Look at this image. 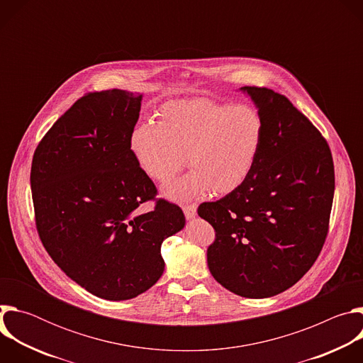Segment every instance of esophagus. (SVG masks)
I'll list each match as a JSON object with an SVG mask.
<instances>
[{
	"label": "esophagus",
	"instance_id": "obj_1",
	"mask_svg": "<svg viewBox=\"0 0 363 363\" xmlns=\"http://www.w3.org/2000/svg\"><path fill=\"white\" fill-rule=\"evenodd\" d=\"M182 210H184V214H185L186 220H192V218L196 216V205H195V203L185 205Z\"/></svg>",
	"mask_w": 363,
	"mask_h": 363
}]
</instances>
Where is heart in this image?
I'll return each instance as SVG.
<instances>
[{
    "label": "heart",
    "instance_id": "obj_1",
    "mask_svg": "<svg viewBox=\"0 0 363 363\" xmlns=\"http://www.w3.org/2000/svg\"><path fill=\"white\" fill-rule=\"evenodd\" d=\"M264 139V122L248 105L208 99L165 103L160 122H145L130 135L138 167L152 179L165 182L185 164L191 172L165 186L167 196L191 199L210 188L230 192L252 171Z\"/></svg>",
    "mask_w": 363,
    "mask_h": 363
}]
</instances>
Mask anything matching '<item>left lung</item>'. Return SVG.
Returning a JSON list of instances; mask_svg holds the SVG:
<instances>
[{"instance_id": "left-lung-1", "label": "left lung", "mask_w": 363, "mask_h": 363, "mask_svg": "<svg viewBox=\"0 0 363 363\" xmlns=\"http://www.w3.org/2000/svg\"><path fill=\"white\" fill-rule=\"evenodd\" d=\"M264 122L250 175L198 216L216 230L206 250L213 277L248 298L276 296L313 266L325 244L335 194L326 139L291 101L272 89H240Z\"/></svg>"}]
</instances>
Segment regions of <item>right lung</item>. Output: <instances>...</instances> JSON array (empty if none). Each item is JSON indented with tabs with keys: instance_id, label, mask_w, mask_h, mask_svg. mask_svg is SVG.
I'll return each mask as SVG.
<instances>
[{
	"instance_id": "add662e5",
	"label": "right lung",
	"mask_w": 363,
	"mask_h": 363,
	"mask_svg": "<svg viewBox=\"0 0 363 363\" xmlns=\"http://www.w3.org/2000/svg\"><path fill=\"white\" fill-rule=\"evenodd\" d=\"M142 94L87 93L38 143L30 184L40 240L79 286L106 300H128L157 283L161 245L185 225L178 205L158 199L138 167L129 139Z\"/></svg>"
}]
</instances>
